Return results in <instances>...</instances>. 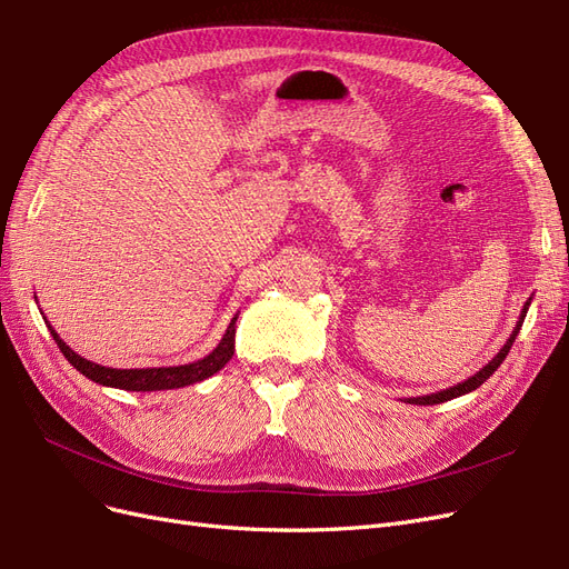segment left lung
Wrapping results in <instances>:
<instances>
[{
    "mask_svg": "<svg viewBox=\"0 0 569 569\" xmlns=\"http://www.w3.org/2000/svg\"><path fill=\"white\" fill-rule=\"evenodd\" d=\"M529 303H531V297H529L527 303L522 306L520 320H518V325H515V330H512V335L508 337V341L501 347V351H498L479 372H475L472 377H468V380H465V382H458L456 387H449V389L437 391V393H427V396H412V399H403V401H406V403H416V406H435V403H443V401L458 399V396L470 393V391H475L477 387L485 385V382L489 380V377L498 370V366H501L503 360H506V356H508V351H510V347H512V341H515V337H518L520 327H522V322H525V316H527V311H529Z\"/></svg>",
    "mask_w": 569,
    "mask_h": 569,
    "instance_id": "left-lung-1",
    "label": "left lung"
}]
</instances>
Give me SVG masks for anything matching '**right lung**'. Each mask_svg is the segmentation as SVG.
Here are the masks:
<instances>
[{"label": "right lung", "mask_w": 569, "mask_h": 569, "mask_svg": "<svg viewBox=\"0 0 569 569\" xmlns=\"http://www.w3.org/2000/svg\"><path fill=\"white\" fill-rule=\"evenodd\" d=\"M239 313L230 320L226 335L218 341V347L194 363H184V366H166V368H130V370H118V368H107L92 363V360L82 358L76 353L68 343L57 335L54 327H51L47 320V330L54 337L57 347L66 356L68 363H71L78 372H82L88 380L101 385V387H113V389H126V391H166V389H180L203 382L206 377L216 375L220 368H226L228 360L234 353V322Z\"/></svg>", "instance_id": "obj_1"}]
</instances>
